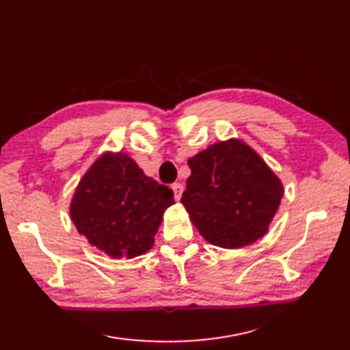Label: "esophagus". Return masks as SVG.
I'll use <instances>...</instances> for the list:
<instances>
[{
  "mask_svg": "<svg viewBox=\"0 0 350 350\" xmlns=\"http://www.w3.org/2000/svg\"><path fill=\"white\" fill-rule=\"evenodd\" d=\"M172 187H173V191H174V198H176V201H180L182 193H183V191H185L183 185H182V183H173Z\"/></svg>",
  "mask_w": 350,
  "mask_h": 350,
  "instance_id": "obj_1",
  "label": "esophagus"
}]
</instances>
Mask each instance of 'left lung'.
Segmentation results:
<instances>
[{
    "label": "left lung",
    "instance_id": "left-lung-1",
    "mask_svg": "<svg viewBox=\"0 0 350 350\" xmlns=\"http://www.w3.org/2000/svg\"><path fill=\"white\" fill-rule=\"evenodd\" d=\"M182 204L210 244L241 248L266 235L284 187L258 154L238 139L189 158Z\"/></svg>",
    "mask_w": 350,
    "mask_h": 350
}]
</instances>
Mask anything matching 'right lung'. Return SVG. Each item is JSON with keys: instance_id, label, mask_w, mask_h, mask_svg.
<instances>
[{"instance_id": "1", "label": "right lung", "mask_w": 350, "mask_h": 350, "mask_svg": "<svg viewBox=\"0 0 350 350\" xmlns=\"http://www.w3.org/2000/svg\"><path fill=\"white\" fill-rule=\"evenodd\" d=\"M173 191L148 177L122 152H106L79 180L70 219L88 243L112 258L137 257L154 245Z\"/></svg>"}]
</instances>
